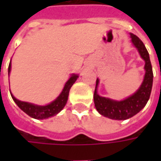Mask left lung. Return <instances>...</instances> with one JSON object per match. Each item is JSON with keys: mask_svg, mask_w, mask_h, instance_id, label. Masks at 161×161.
Here are the masks:
<instances>
[{"mask_svg": "<svg viewBox=\"0 0 161 161\" xmlns=\"http://www.w3.org/2000/svg\"><path fill=\"white\" fill-rule=\"evenodd\" d=\"M130 36L133 46L137 48L141 57L145 62V75L141 87L132 96L121 101L104 97L97 94L98 79H97L96 89L94 91V103L97 112L106 117L114 120H125L139 113L146 106L152 92L153 72L149 53L142 41L137 36L132 33H130Z\"/></svg>", "mask_w": 161, "mask_h": 161, "instance_id": "8db88e82", "label": "left lung"}]
</instances>
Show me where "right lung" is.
<instances>
[{"instance_id": "1", "label": "right lung", "mask_w": 161, "mask_h": 161, "mask_svg": "<svg viewBox=\"0 0 161 161\" xmlns=\"http://www.w3.org/2000/svg\"><path fill=\"white\" fill-rule=\"evenodd\" d=\"M10 68H11V64L9 63V68H8L9 74L10 72ZM78 77H79L78 74H72L71 78L65 83L64 90L61 92V94L57 97V98L47 106H37V105H34L32 103L20 101V100L17 99L11 93H10V95H11L12 99L14 100V102L18 105V107L20 108L22 111H24L26 114H28L29 116L33 117L35 119H46V118L52 117L53 115L57 114L63 108H64V106L67 103V100H68L70 89L73 85V83L76 81Z\"/></svg>"}]
</instances>
